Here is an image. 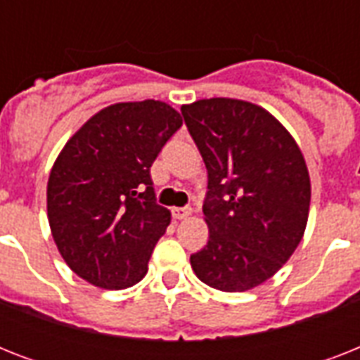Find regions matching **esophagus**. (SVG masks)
<instances>
[{
    "label": "esophagus",
    "instance_id": "obj_1",
    "mask_svg": "<svg viewBox=\"0 0 360 360\" xmlns=\"http://www.w3.org/2000/svg\"><path fill=\"white\" fill-rule=\"evenodd\" d=\"M191 214V207H174L172 209V217L175 220H183Z\"/></svg>",
    "mask_w": 360,
    "mask_h": 360
}]
</instances>
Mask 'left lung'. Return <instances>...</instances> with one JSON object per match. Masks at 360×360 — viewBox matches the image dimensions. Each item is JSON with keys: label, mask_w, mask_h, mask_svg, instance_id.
Masks as SVG:
<instances>
[{"label": "left lung", "mask_w": 360, "mask_h": 360, "mask_svg": "<svg viewBox=\"0 0 360 360\" xmlns=\"http://www.w3.org/2000/svg\"><path fill=\"white\" fill-rule=\"evenodd\" d=\"M181 114L207 168L209 240L191 256L192 269L214 290H252L301 243L310 209L307 162L290 132L256 104L203 98Z\"/></svg>", "instance_id": "1"}]
</instances>
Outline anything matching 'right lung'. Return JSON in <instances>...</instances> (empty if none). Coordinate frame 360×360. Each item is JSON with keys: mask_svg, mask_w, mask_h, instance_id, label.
Masks as SVG:
<instances>
[{"mask_svg": "<svg viewBox=\"0 0 360 360\" xmlns=\"http://www.w3.org/2000/svg\"><path fill=\"white\" fill-rule=\"evenodd\" d=\"M181 124L160 101L112 104L59 153L48 179V222L59 254L89 284L124 290L146 276L172 219L157 203L149 169Z\"/></svg>", "mask_w": 360, "mask_h": 360, "instance_id": "add662e5", "label": "right lung"}]
</instances>
